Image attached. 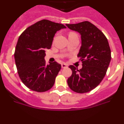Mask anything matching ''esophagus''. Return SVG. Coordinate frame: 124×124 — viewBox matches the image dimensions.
Here are the masks:
<instances>
[{
  "label": "esophagus",
  "mask_w": 124,
  "mask_h": 124,
  "mask_svg": "<svg viewBox=\"0 0 124 124\" xmlns=\"http://www.w3.org/2000/svg\"><path fill=\"white\" fill-rule=\"evenodd\" d=\"M68 67V65L66 64H65V63H62L61 64V68H66Z\"/></svg>",
  "instance_id": "obj_1"
}]
</instances>
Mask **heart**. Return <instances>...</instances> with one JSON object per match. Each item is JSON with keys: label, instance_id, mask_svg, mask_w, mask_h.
I'll list each match as a JSON object with an SVG mask.
<instances>
[{"label": "heart", "instance_id": "obj_1", "mask_svg": "<svg viewBox=\"0 0 124 124\" xmlns=\"http://www.w3.org/2000/svg\"><path fill=\"white\" fill-rule=\"evenodd\" d=\"M71 33H70V34H71Z\"/></svg>", "mask_w": 124, "mask_h": 124}]
</instances>
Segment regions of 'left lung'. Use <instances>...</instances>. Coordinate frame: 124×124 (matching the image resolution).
Segmentation results:
<instances>
[{
  "mask_svg": "<svg viewBox=\"0 0 124 124\" xmlns=\"http://www.w3.org/2000/svg\"><path fill=\"white\" fill-rule=\"evenodd\" d=\"M81 35L82 45L78 57L82 61L80 70L70 65L71 76L68 79L70 88L78 93H86L97 87L106 74L111 60L107 38L99 28L88 21L66 24Z\"/></svg>",
  "mask_w": 124,
  "mask_h": 124,
  "instance_id": "left-lung-1",
  "label": "left lung"
}]
</instances>
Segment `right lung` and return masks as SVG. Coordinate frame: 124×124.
I'll return each instance as SVG.
<instances>
[{
    "mask_svg": "<svg viewBox=\"0 0 124 124\" xmlns=\"http://www.w3.org/2000/svg\"><path fill=\"white\" fill-rule=\"evenodd\" d=\"M64 28L63 24L44 19L20 35L14 53L15 64L20 78L30 89L43 93L54 85L61 66L56 61L46 64L45 50L51 48L56 32Z\"/></svg>",
    "mask_w": 124,
    "mask_h": 124,
    "instance_id": "add662e5",
    "label": "right lung"
}]
</instances>
